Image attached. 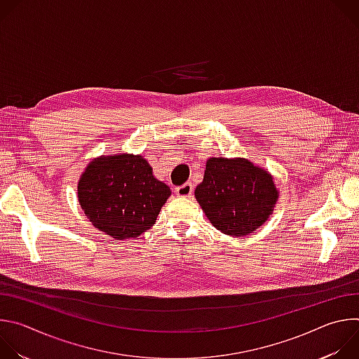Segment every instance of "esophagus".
I'll return each instance as SVG.
<instances>
[{"label":"esophagus","instance_id":"esophagus-1","mask_svg":"<svg viewBox=\"0 0 359 359\" xmlns=\"http://www.w3.org/2000/svg\"><path fill=\"white\" fill-rule=\"evenodd\" d=\"M175 191L180 197H189L193 193V184L191 183H184L182 186H177Z\"/></svg>","mask_w":359,"mask_h":359}]
</instances>
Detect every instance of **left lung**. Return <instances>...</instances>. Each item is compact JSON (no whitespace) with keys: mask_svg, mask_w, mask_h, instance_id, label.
<instances>
[{"mask_svg":"<svg viewBox=\"0 0 359 359\" xmlns=\"http://www.w3.org/2000/svg\"><path fill=\"white\" fill-rule=\"evenodd\" d=\"M196 198L210 223L240 237L257 230L271 215L278 191L273 177L245 159L212 158Z\"/></svg>","mask_w":359,"mask_h":359,"instance_id":"left-lung-1","label":"left lung"}]
</instances>
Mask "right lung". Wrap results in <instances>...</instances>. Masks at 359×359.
Returning a JSON list of instances; mask_svg holds the SVG:
<instances>
[{
    "instance_id": "right-lung-1",
    "label": "right lung",
    "mask_w": 359,
    "mask_h": 359,
    "mask_svg": "<svg viewBox=\"0 0 359 359\" xmlns=\"http://www.w3.org/2000/svg\"><path fill=\"white\" fill-rule=\"evenodd\" d=\"M170 189L142 156L95 159L81 176L78 198L89 222L108 236L135 238L155 224Z\"/></svg>"
}]
</instances>
